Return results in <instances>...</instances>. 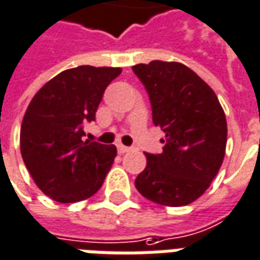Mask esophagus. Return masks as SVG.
Segmentation results:
<instances>
[{
  "label": "esophagus",
  "mask_w": 260,
  "mask_h": 260,
  "mask_svg": "<svg viewBox=\"0 0 260 260\" xmlns=\"http://www.w3.org/2000/svg\"><path fill=\"white\" fill-rule=\"evenodd\" d=\"M132 150L130 147H126V145L123 144H117V151H119V154H126L128 151Z\"/></svg>",
  "instance_id": "esophagus-1"
}]
</instances>
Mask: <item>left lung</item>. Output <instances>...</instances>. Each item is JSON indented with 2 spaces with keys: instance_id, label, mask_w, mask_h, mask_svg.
Wrapping results in <instances>:
<instances>
[{
  "instance_id": "1",
  "label": "left lung",
  "mask_w": 260,
  "mask_h": 260,
  "mask_svg": "<svg viewBox=\"0 0 260 260\" xmlns=\"http://www.w3.org/2000/svg\"><path fill=\"white\" fill-rule=\"evenodd\" d=\"M148 92L154 124L165 133L161 154H145L136 187L169 207L198 200L221 168L227 145L225 113L214 91L185 64L154 60L133 66Z\"/></svg>"
}]
</instances>
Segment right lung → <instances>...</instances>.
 <instances>
[{
	"mask_svg": "<svg viewBox=\"0 0 260 260\" xmlns=\"http://www.w3.org/2000/svg\"><path fill=\"white\" fill-rule=\"evenodd\" d=\"M119 67L70 68L42 86L21 126V154L35 183L58 203L93 196L115 161L113 144L84 141L82 126L95 120L106 86Z\"/></svg>",
	"mask_w": 260,
	"mask_h": 260,
	"instance_id": "add662e5",
	"label": "right lung"
}]
</instances>
